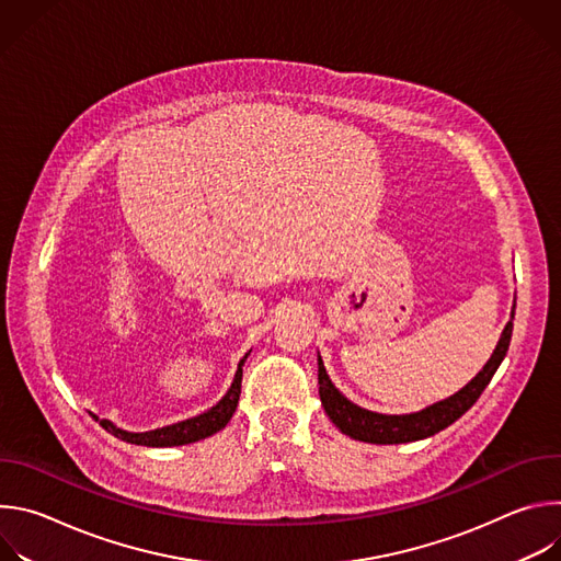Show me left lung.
<instances>
[{
    "label": "left lung",
    "mask_w": 561,
    "mask_h": 561,
    "mask_svg": "<svg viewBox=\"0 0 561 561\" xmlns=\"http://www.w3.org/2000/svg\"><path fill=\"white\" fill-rule=\"evenodd\" d=\"M513 317H515V306H513ZM513 335V322L506 324L491 359L486 366L479 370L461 390L455 394L442 399V402L411 415H381L366 411L357 404H353L351 399H346L335 383L331 381L322 357H317V379H319V399H322V407L331 422L348 437L368 442V444H407V442H417L426 439L453 422H457L474 402L479 394L484 392L489 381L493 379L495 370L504 362L508 353Z\"/></svg>",
    "instance_id": "obj_1"
}]
</instances>
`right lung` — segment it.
I'll list each match as a JSON object with an SVG mask.
<instances>
[{"label":"right lung","instance_id":"right-lung-1","mask_svg":"<svg viewBox=\"0 0 561 561\" xmlns=\"http://www.w3.org/2000/svg\"><path fill=\"white\" fill-rule=\"evenodd\" d=\"M247 357H249V353L244 355L242 362H239L228 392L219 399V402L213 409H208L206 413H202L197 417H191V420H184V422H178V424H171V426H164V428H154V431H148V433H128L124 428H117L108 420H100L98 415H93V417H95V422H100L102 428H106L117 439L128 442V444H137V446L167 448V446H184V444L206 439V437L215 435L217 431H221L230 422V417L237 409L239 392H242V366H244Z\"/></svg>","mask_w":561,"mask_h":561}]
</instances>
